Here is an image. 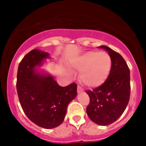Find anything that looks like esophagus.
<instances>
[{"mask_svg":"<svg viewBox=\"0 0 146 146\" xmlns=\"http://www.w3.org/2000/svg\"><path fill=\"white\" fill-rule=\"evenodd\" d=\"M77 92H78V93L82 92V89H81V87L79 86H77Z\"/></svg>","mask_w":146,"mask_h":146,"instance_id":"obj_1","label":"esophagus"}]
</instances>
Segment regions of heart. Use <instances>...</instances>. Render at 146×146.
I'll use <instances>...</instances> for the list:
<instances>
[{"label":"heart","instance_id":"1","mask_svg":"<svg viewBox=\"0 0 146 146\" xmlns=\"http://www.w3.org/2000/svg\"><path fill=\"white\" fill-rule=\"evenodd\" d=\"M71 65L75 70L80 72V82L89 88H97L108 77L112 61L108 53L92 50L76 57Z\"/></svg>","mask_w":146,"mask_h":146}]
</instances>
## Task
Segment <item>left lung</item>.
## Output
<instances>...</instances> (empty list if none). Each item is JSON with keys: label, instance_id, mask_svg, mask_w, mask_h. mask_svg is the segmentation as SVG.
I'll use <instances>...</instances> for the list:
<instances>
[{"label": "left lung", "instance_id": "8db88e82", "mask_svg": "<svg viewBox=\"0 0 146 146\" xmlns=\"http://www.w3.org/2000/svg\"><path fill=\"white\" fill-rule=\"evenodd\" d=\"M111 57V69L107 80L92 91H86L90 103L86 113L92 121L100 126L115 122L129 103L130 96V72L123 57L108 47H98Z\"/></svg>", "mask_w": 146, "mask_h": 146}]
</instances>
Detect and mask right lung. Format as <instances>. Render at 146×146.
Instances as JSON below:
<instances>
[{
	"mask_svg": "<svg viewBox=\"0 0 146 146\" xmlns=\"http://www.w3.org/2000/svg\"><path fill=\"white\" fill-rule=\"evenodd\" d=\"M50 58L48 52L32 50L23 58L17 71V89L24 113L38 127L52 129L64 121L69 103L77 95V86L57 84L48 73L36 70Z\"/></svg>",
	"mask_w": 146,
	"mask_h": 146,
	"instance_id": "1",
	"label": "right lung"
}]
</instances>
